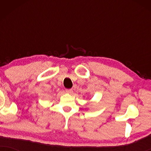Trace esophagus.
<instances>
[{"instance_id":"1","label":"esophagus","mask_w":151,"mask_h":151,"mask_svg":"<svg viewBox=\"0 0 151 151\" xmlns=\"http://www.w3.org/2000/svg\"><path fill=\"white\" fill-rule=\"evenodd\" d=\"M66 92H67V93L71 94V95L73 94V89H71V88H69V89H66Z\"/></svg>"}]
</instances>
